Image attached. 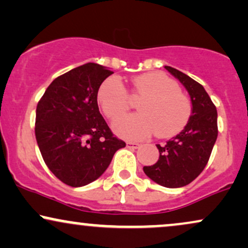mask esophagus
<instances>
[{
    "label": "esophagus",
    "instance_id": "34e87169",
    "mask_svg": "<svg viewBox=\"0 0 248 248\" xmlns=\"http://www.w3.org/2000/svg\"><path fill=\"white\" fill-rule=\"evenodd\" d=\"M126 147L128 149H132V150H135V149H139L141 145L139 143H133V142H127L126 143Z\"/></svg>",
    "mask_w": 248,
    "mask_h": 248
}]
</instances>
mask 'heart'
<instances>
[{
  "instance_id": "obj_1",
  "label": "heart",
  "mask_w": 248,
  "mask_h": 248,
  "mask_svg": "<svg viewBox=\"0 0 248 248\" xmlns=\"http://www.w3.org/2000/svg\"><path fill=\"white\" fill-rule=\"evenodd\" d=\"M132 94L143 98L137 105L140 113L128 115L114 124V132L130 141L144 140L156 133L159 139L178 135L188 124L192 103L180 91L174 79L162 71L142 74L132 79ZM97 100L104 114L116 121L126 114L130 98L120 78L111 76L101 83Z\"/></svg>"
}]
</instances>
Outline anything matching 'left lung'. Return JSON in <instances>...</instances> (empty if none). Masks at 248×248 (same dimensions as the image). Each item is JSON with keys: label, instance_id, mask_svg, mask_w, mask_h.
Masks as SVG:
<instances>
[{"label": "left lung", "instance_id": "left-lung-1", "mask_svg": "<svg viewBox=\"0 0 248 248\" xmlns=\"http://www.w3.org/2000/svg\"><path fill=\"white\" fill-rule=\"evenodd\" d=\"M188 91L192 115L185 129L165 145L157 144L159 159L143 171L155 183L168 188H178L192 183L203 171L218 135L216 106L200 83L186 74L165 65Z\"/></svg>", "mask_w": 248, "mask_h": 248}]
</instances>
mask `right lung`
Segmentation results:
<instances>
[{"mask_svg":"<svg viewBox=\"0 0 248 248\" xmlns=\"http://www.w3.org/2000/svg\"><path fill=\"white\" fill-rule=\"evenodd\" d=\"M112 74L97 63L79 65L56 77L37 105L39 150L50 172L68 186L94 181L126 147L113 135L97 103L98 89Z\"/></svg>","mask_w":248,"mask_h":248,"instance_id":"add662e5","label":"right lung"}]
</instances>
